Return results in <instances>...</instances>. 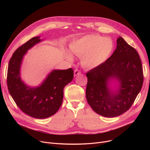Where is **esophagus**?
<instances>
[{"instance_id": "obj_1", "label": "esophagus", "mask_w": 150, "mask_h": 150, "mask_svg": "<svg viewBox=\"0 0 150 150\" xmlns=\"http://www.w3.org/2000/svg\"><path fill=\"white\" fill-rule=\"evenodd\" d=\"M80 74H81V72L79 70L75 69L74 70V76H77L78 75H80Z\"/></svg>"}]
</instances>
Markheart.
I'll return each instance as SVG.
<instances>
[{"instance_id": "b5f03b06", "label": "heart", "mask_w": 150, "mask_h": 150, "mask_svg": "<svg viewBox=\"0 0 150 150\" xmlns=\"http://www.w3.org/2000/svg\"><path fill=\"white\" fill-rule=\"evenodd\" d=\"M113 42L111 39L103 38L98 35H89L77 39L70 45V50L81 57L82 65L87 69L97 68L108 59L113 50ZM68 59L72 60L70 54Z\"/></svg>"}]
</instances>
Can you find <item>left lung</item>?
I'll return each instance as SVG.
<instances>
[{"label": "left lung", "instance_id": "left-lung-1", "mask_svg": "<svg viewBox=\"0 0 150 150\" xmlns=\"http://www.w3.org/2000/svg\"><path fill=\"white\" fill-rule=\"evenodd\" d=\"M86 97L92 109L106 117L119 116L131 108L144 82L141 59L136 50L119 36L112 54L103 64L90 70ZM117 79V90L109 88V81Z\"/></svg>", "mask_w": 150, "mask_h": 150}]
</instances>
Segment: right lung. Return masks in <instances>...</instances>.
<instances>
[{
    "label": "right lung",
    "instance_id": "1",
    "mask_svg": "<svg viewBox=\"0 0 150 150\" xmlns=\"http://www.w3.org/2000/svg\"><path fill=\"white\" fill-rule=\"evenodd\" d=\"M39 38H32L13 54L8 67L7 86L11 96L22 112L41 119L58 111L62 103L63 90L73 80L74 70L72 68L53 70L37 87H30L23 83L20 75L23 57L28 50L41 41Z\"/></svg>",
    "mask_w": 150,
    "mask_h": 150
}]
</instances>
